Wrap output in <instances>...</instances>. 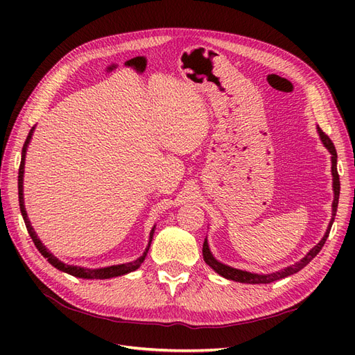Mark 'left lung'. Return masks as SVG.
I'll list each match as a JSON object with an SVG mask.
<instances>
[{
  "label": "left lung",
  "instance_id": "obj_1",
  "mask_svg": "<svg viewBox=\"0 0 355 355\" xmlns=\"http://www.w3.org/2000/svg\"><path fill=\"white\" fill-rule=\"evenodd\" d=\"M318 133H320V137H321V141H323L324 146L329 149V153L331 154L333 192H335V200H333V206H331L333 207V210H331V220L329 223V228H327V231L324 234V237L321 239V241L308 252V254L305 257H302V259H300L299 262H296L295 265H290V266L284 268V270H282V271H277V272H272V274H266V275H259V274H252V272L241 271V270H235V268H231L228 265H223V263L218 262L213 257V254L210 253L207 241H204V244H202V257H204V261H206V263L209 266H211L213 270L216 271L218 274H220L225 278H230V280L240 282V283H249V284L272 283V282H277V280H282V278H284V277L296 274L297 271L302 270V268L306 266L311 261H313L314 257L318 254V252L323 249V245H324V243H326V240L329 237V234H330V228H331V225H333V220H335V216H336L338 202H339V192H340V182H339V173H338V167H336V163H338L336 148H335V145H333V142L330 141V137L323 130H321L320 127H318Z\"/></svg>",
  "mask_w": 355,
  "mask_h": 355
}]
</instances>
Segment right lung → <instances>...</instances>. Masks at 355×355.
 Returning a JSON list of instances; mask_svg holds the SVG:
<instances>
[{
    "label": "right lung",
    "mask_w": 355,
    "mask_h": 355,
    "mask_svg": "<svg viewBox=\"0 0 355 355\" xmlns=\"http://www.w3.org/2000/svg\"><path fill=\"white\" fill-rule=\"evenodd\" d=\"M32 132H34V128L29 132L26 141H25V145H24V149H22V159H20V166H19V206H20V211H22V216H24V220H25V225H26V230L31 235L32 241H34V244L37 245V249L40 250V253L46 257V259L55 266L58 268V270L63 271V272H68L73 277H80V278H111V277H118V275H124L127 272H132L135 270H137L139 266H141V263L144 262L145 256L148 253V249H149V244L146 247V250L144 252V254L139 257V259L133 261V262H128V263H121V265H114V266H106V268H96V270H92V268H81V266H73V265H67L60 262L56 256H53L47 249L46 245L42 244L40 241V239L37 237V234L34 231V228H32V225L28 219V214H26V210H25V204H24V167H25V154H26V148H28V144L31 141V136H32ZM153 235H154V230L151 231V235H149V243H151L153 240Z\"/></svg>",
    "instance_id": "right-lung-1"
}]
</instances>
